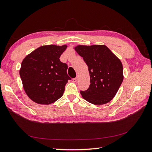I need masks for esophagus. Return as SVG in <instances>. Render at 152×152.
<instances>
[{
    "label": "esophagus",
    "instance_id": "1",
    "mask_svg": "<svg viewBox=\"0 0 152 152\" xmlns=\"http://www.w3.org/2000/svg\"><path fill=\"white\" fill-rule=\"evenodd\" d=\"M78 79H79V77H77L74 78V79H73V82H77V81L78 80Z\"/></svg>",
    "mask_w": 152,
    "mask_h": 152
}]
</instances>
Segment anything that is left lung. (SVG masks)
I'll return each mask as SVG.
<instances>
[{
    "label": "left lung",
    "mask_w": 152,
    "mask_h": 152,
    "mask_svg": "<svg viewBox=\"0 0 152 152\" xmlns=\"http://www.w3.org/2000/svg\"><path fill=\"white\" fill-rule=\"evenodd\" d=\"M78 54L88 66L90 85L80 91L84 100L94 105L108 103L115 96L124 80L121 61L104 45H77Z\"/></svg>",
    "instance_id": "1"
}]
</instances>
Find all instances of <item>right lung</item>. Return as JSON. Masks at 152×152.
Listing matches in <instances>:
<instances>
[{"mask_svg": "<svg viewBox=\"0 0 152 152\" xmlns=\"http://www.w3.org/2000/svg\"><path fill=\"white\" fill-rule=\"evenodd\" d=\"M67 45H44L28 54L22 62L20 76L27 95L39 104L48 105L63 96L71 78L68 66L60 61Z\"/></svg>", "mask_w": 152, "mask_h": 152, "instance_id": "right-lung-1", "label": "right lung"}]
</instances>
